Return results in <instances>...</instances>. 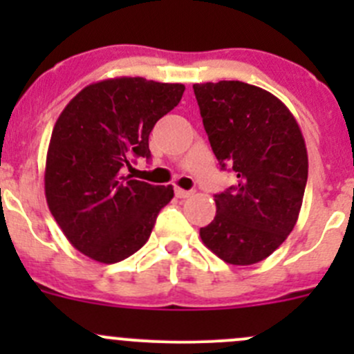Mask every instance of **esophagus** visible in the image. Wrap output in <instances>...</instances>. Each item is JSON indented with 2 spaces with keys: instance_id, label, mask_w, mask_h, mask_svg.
<instances>
[{
  "instance_id": "34e87169",
  "label": "esophagus",
  "mask_w": 354,
  "mask_h": 354,
  "mask_svg": "<svg viewBox=\"0 0 354 354\" xmlns=\"http://www.w3.org/2000/svg\"><path fill=\"white\" fill-rule=\"evenodd\" d=\"M174 194H176L178 198H188V197H192V195H194V190H183V188L176 187V188H174Z\"/></svg>"
}]
</instances>
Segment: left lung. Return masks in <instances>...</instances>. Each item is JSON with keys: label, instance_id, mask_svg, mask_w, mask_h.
<instances>
[{"label": "left lung", "instance_id": "8db88e82", "mask_svg": "<svg viewBox=\"0 0 354 354\" xmlns=\"http://www.w3.org/2000/svg\"><path fill=\"white\" fill-rule=\"evenodd\" d=\"M194 92L214 154L238 178L214 195L216 217L200 238L224 262L252 266L279 248L298 221L308 178L305 138L291 111L255 85L207 82Z\"/></svg>", "mask_w": 354, "mask_h": 354}]
</instances>
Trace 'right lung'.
<instances>
[{
	"label": "right lung",
	"instance_id": "add662e5",
	"mask_svg": "<svg viewBox=\"0 0 354 354\" xmlns=\"http://www.w3.org/2000/svg\"><path fill=\"white\" fill-rule=\"evenodd\" d=\"M183 84L142 77L87 85L59 114L46 157L49 210L71 245L102 263H116L147 243L171 185L156 187L127 174L147 157L149 135L181 101Z\"/></svg>",
	"mask_w": 354,
	"mask_h": 354
}]
</instances>
